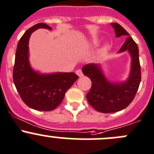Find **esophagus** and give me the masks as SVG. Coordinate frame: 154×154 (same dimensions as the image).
Segmentation results:
<instances>
[{"mask_svg": "<svg viewBox=\"0 0 154 154\" xmlns=\"http://www.w3.org/2000/svg\"><path fill=\"white\" fill-rule=\"evenodd\" d=\"M76 74H77V76H78V77H83V72H82V71H81V70H80V69L77 70V71H76Z\"/></svg>", "mask_w": 154, "mask_h": 154, "instance_id": "obj_1", "label": "esophagus"}]
</instances>
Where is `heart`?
Returning a JSON list of instances; mask_svg holds the SVG:
<instances>
[{"instance_id":"obj_1","label":"heart","mask_w":154,"mask_h":154,"mask_svg":"<svg viewBox=\"0 0 154 154\" xmlns=\"http://www.w3.org/2000/svg\"><path fill=\"white\" fill-rule=\"evenodd\" d=\"M105 53H106V47H102V48H101L99 50H98V54L97 55H98V57H102V56L105 54Z\"/></svg>"}]
</instances>
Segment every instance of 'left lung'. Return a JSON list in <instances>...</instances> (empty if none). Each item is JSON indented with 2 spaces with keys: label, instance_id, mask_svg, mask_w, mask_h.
<instances>
[{
  "label": "left lung",
  "instance_id": "obj_1",
  "mask_svg": "<svg viewBox=\"0 0 154 154\" xmlns=\"http://www.w3.org/2000/svg\"><path fill=\"white\" fill-rule=\"evenodd\" d=\"M110 25L114 29L116 37H127L118 53L127 51L129 53L131 68L126 80L111 82L105 77L99 64H87L82 68L83 74L92 81L91 89L86 95L88 102L101 113H114L126 108L135 98L141 78L138 46L121 25L118 23Z\"/></svg>",
  "mask_w": 154,
  "mask_h": 154
}]
</instances>
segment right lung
I'll return each instance as SVG.
<instances>
[{
    "instance_id": "add662e5",
    "label": "right lung",
    "mask_w": 154,
    "mask_h": 154,
    "mask_svg": "<svg viewBox=\"0 0 154 154\" xmlns=\"http://www.w3.org/2000/svg\"><path fill=\"white\" fill-rule=\"evenodd\" d=\"M38 28L52 30L45 23H38L27 30L18 43L13 68V82L22 101L31 108L50 111L58 107L65 92L77 80L74 73L41 74L34 71L29 62L31 34Z\"/></svg>"
}]
</instances>
